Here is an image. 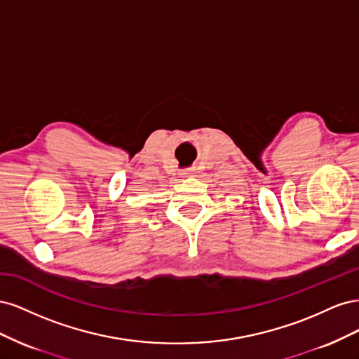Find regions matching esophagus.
<instances>
[{
  "label": "esophagus",
  "instance_id": "obj_1",
  "mask_svg": "<svg viewBox=\"0 0 359 359\" xmlns=\"http://www.w3.org/2000/svg\"><path fill=\"white\" fill-rule=\"evenodd\" d=\"M184 177H191V172H182Z\"/></svg>",
  "mask_w": 359,
  "mask_h": 359
}]
</instances>
